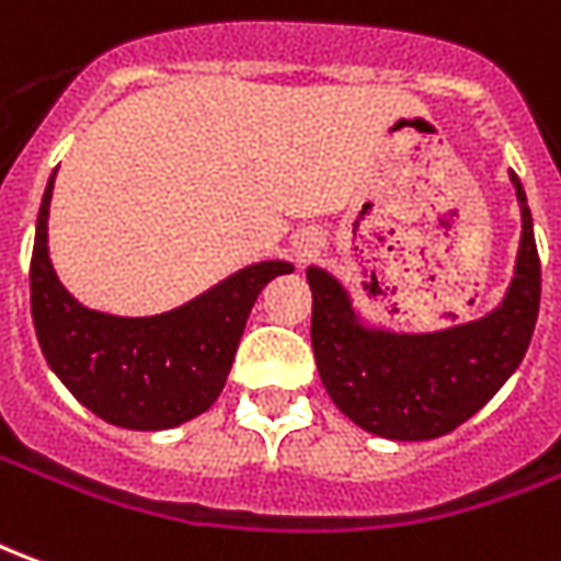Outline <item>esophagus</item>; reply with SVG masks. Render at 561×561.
I'll use <instances>...</instances> for the list:
<instances>
[{"label": "esophagus", "mask_w": 561, "mask_h": 561, "mask_svg": "<svg viewBox=\"0 0 561 561\" xmlns=\"http://www.w3.org/2000/svg\"><path fill=\"white\" fill-rule=\"evenodd\" d=\"M313 250H317V238H313V236L301 238V241H299V253H301V256H311Z\"/></svg>", "instance_id": "obj_1"}]
</instances>
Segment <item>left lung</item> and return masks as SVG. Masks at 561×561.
<instances>
[{
  "mask_svg": "<svg viewBox=\"0 0 561 561\" xmlns=\"http://www.w3.org/2000/svg\"><path fill=\"white\" fill-rule=\"evenodd\" d=\"M519 202V248L502 301L468 323L408 332L375 323L347 287L308 265L313 293L311 344L329 399L377 438L428 440L474 416L523 363L541 305V262L526 190L511 172Z\"/></svg>",
  "mask_w": 561,
  "mask_h": 561,
  "instance_id": "left-lung-1",
  "label": "left lung"
}]
</instances>
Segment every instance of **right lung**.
Returning a JSON list of instances; mask_svg holds the SVG:
<instances>
[{
  "mask_svg": "<svg viewBox=\"0 0 561 561\" xmlns=\"http://www.w3.org/2000/svg\"><path fill=\"white\" fill-rule=\"evenodd\" d=\"M54 178L42 196L30 265L35 335L50 371L111 426L162 432L205 414L224 392L256 296L272 277L293 272V262H250L196 299L150 317L93 311L59 284L50 262Z\"/></svg>",
  "mask_w": 561,
  "mask_h": 561,
  "instance_id": "1",
  "label": "right lung"
}]
</instances>
